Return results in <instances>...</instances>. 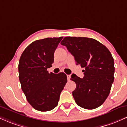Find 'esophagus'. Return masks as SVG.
<instances>
[{"mask_svg":"<svg viewBox=\"0 0 127 127\" xmlns=\"http://www.w3.org/2000/svg\"><path fill=\"white\" fill-rule=\"evenodd\" d=\"M67 78L68 81H69L70 79V75H67Z\"/></svg>","mask_w":127,"mask_h":127,"instance_id":"obj_1","label":"esophagus"}]
</instances>
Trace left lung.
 Returning a JSON list of instances; mask_svg holds the SVG:
<instances>
[{
	"label": "left lung",
	"mask_w": 127,
	"mask_h": 127,
	"mask_svg": "<svg viewBox=\"0 0 127 127\" xmlns=\"http://www.w3.org/2000/svg\"><path fill=\"white\" fill-rule=\"evenodd\" d=\"M61 44L74 56L76 64L85 68L82 79L75 74L71 80L76 87L72 92L76 103L86 109H94L104 103L114 81V60L109 50L95 39L65 37Z\"/></svg>",
	"instance_id": "1"
}]
</instances>
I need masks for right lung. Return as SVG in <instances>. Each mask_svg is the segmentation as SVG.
<instances>
[{
    "mask_svg": "<svg viewBox=\"0 0 127 127\" xmlns=\"http://www.w3.org/2000/svg\"><path fill=\"white\" fill-rule=\"evenodd\" d=\"M63 37H47L33 42L24 49L19 61V79L27 101L36 110H51L57 106L66 84L63 72L49 73L54 52Z\"/></svg>",
    "mask_w": 127,
    "mask_h": 127,
    "instance_id": "add662e5",
    "label": "right lung"
}]
</instances>
